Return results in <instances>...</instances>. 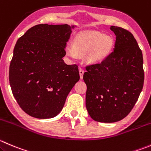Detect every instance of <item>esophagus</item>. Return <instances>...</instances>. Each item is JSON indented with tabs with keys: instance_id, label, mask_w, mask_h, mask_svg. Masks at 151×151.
I'll use <instances>...</instances> for the list:
<instances>
[{
	"instance_id": "34e87169",
	"label": "esophagus",
	"mask_w": 151,
	"mask_h": 151,
	"mask_svg": "<svg viewBox=\"0 0 151 151\" xmlns=\"http://www.w3.org/2000/svg\"><path fill=\"white\" fill-rule=\"evenodd\" d=\"M79 73H80V79H83V74H84V70H83L82 68H79Z\"/></svg>"
}]
</instances>
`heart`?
Returning a JSON list of instances; mask_svg holds the SVG:
<instances>
[{
    "mask_svg": "<svg viewBox=\"0 0 151 151\" xmlns=\"http://www.w3.org/2000/svg\"><path fill=\"white\" fill-rule=\"evenodd\" d=\"M114 40L112 37L99 32H85L78 34L74 39V44L68 43L65 46L66 55L76 60L80 54L89 52L88 60L97 63L106 58L112 50Z\"/></svg>",
    "mask_w": 151,
    "mask_h": 151,
    "instance_id": "1",
    "label": "heart"
}]
</instances>
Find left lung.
<instances>
[{
  "mask_svg": "<svg viewBox=\"0 0 151 151\" xmlns=\"http://www.w3.org/2000/svg\"><path fill=\"white\" fill-rule=\"evenodd\" d=\"M116 35L114 49L102 62L86 67V105L89 115L99 122H116L129 114L144 84L143 57L134 35L111 26Z\"/></svg>",
  "mask_w": 151,
  "mask_h": 151,
  "instance_id": "8db88e82",
  "label": "left lung"
}]
</instances>
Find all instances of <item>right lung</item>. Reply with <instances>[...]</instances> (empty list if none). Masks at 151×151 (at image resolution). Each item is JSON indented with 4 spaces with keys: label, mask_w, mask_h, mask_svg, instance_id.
Segmentation results:
<instances>
[{
    "label": "right lung",
    "mask_w": 151,
    "mask_h": 151,
    "mask_svg": "<svg viewBox=\"0 0 151 151\" xmlns=\"http://www.w3.org/2000/svg\"><path fill=\"white\" fill-rule=\"evenodd\" d=\"M74 26L39 24L17 40L9 65L10 86L21 109L38 119L56 116L80 80L76 64L63 60Z\"/></svg>",
    "instance_id": "right-lung-1"
}]
</instances>
